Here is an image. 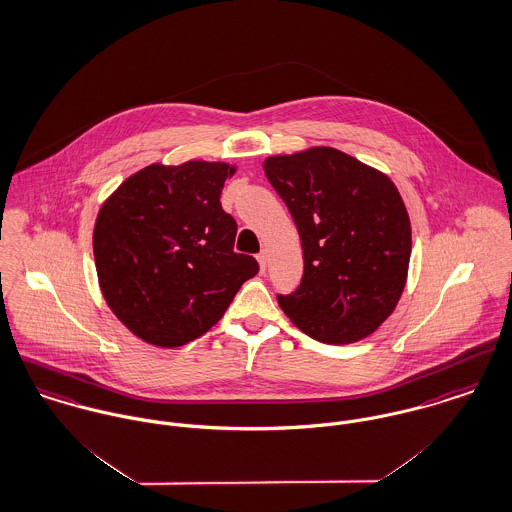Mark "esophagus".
<instances>
[{
	"instance_id": "34e87169",
	"label": "esophagus",
	"mask_w": 512,
	"mask_h": 512,
	"mask_svg": "<svg viewBox=\"0 0 512 512\" xmlns=\"http://www.w3.org/2000/svg\"><path fill=\"white\" fill-rule=\"evenodd\" d=\"M256 260H258V264H260V270L264 272V270H266V260H268V254L262 250V252L256 256Z\"/></svg>"
}]
</instances>
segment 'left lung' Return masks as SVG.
Listing matches in <instances>:
<instances>
[{
    "mask_svg": "<svg viewBox=\"0 0 512 512\" xmlns=\"http://www.w3.org/2000/svg\"><path fill=\"white\" fill-rule=\"evenodd\" d=\"M303 246V278L279 307L311 338L350 344L395 309L409 270L411 221L395 184L328 146L264 162Z\"/></svg>",
    "mask_w": 512,
    "mask_h": 512,
    "instance_id": "obj_1",
    "label": "left lung"
}]
</instances>
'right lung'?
I'll return each instance as SVG.
<instances>
[{
	"mask_svg": "<svg viewBox=\"0 0 512 512\" xmlns=\"http://www.w3.org/2000/svg\"><path fill=\"white\" fill-rule=\"evenodd\" d=\"M234 166L152 164L103 203L93 229L101 293L144 342L176 348L215 325L258 262L234 252L236 221L221 207Z\"/></svg>",
	"mask_w": 512,
	"mask_h": 512,
	"instance_id": "right-lung-1",
	"label": "right lung"
}]
</instances>
